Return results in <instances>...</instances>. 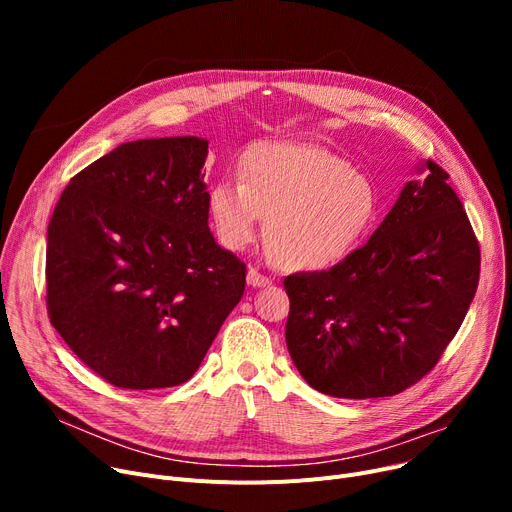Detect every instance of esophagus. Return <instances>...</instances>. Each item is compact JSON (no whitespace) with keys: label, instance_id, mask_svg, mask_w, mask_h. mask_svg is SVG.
I'll return each instance as SVG.
<instances>
[{"label":"esophagus","instance_id":"obj_1","mask_svg":"<svg viewBox=\"0 0 512 512\" xmlns=\"http://www.w3.org/2000/svg\"><path fill=\"white\" fill-rule=\"evenodd\" d=\"M247 282H249L251 286H255V288L272 284V280L267 278V276H263V274L257 270V267H249V272H247Z\"/></svg>","mask_w":512,"mask_h":512}]
</instances>
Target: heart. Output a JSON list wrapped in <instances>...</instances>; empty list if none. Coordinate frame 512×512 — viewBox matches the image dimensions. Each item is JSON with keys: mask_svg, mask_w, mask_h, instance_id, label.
Listing matches in <instances>:
<instances>
[{"mask_svg": "<svg viewBox=\"0 0 512 512\" xmlns=\"http://www.w3.org/2000/svg\"><path fill=\"white\" fill-rule=\"evenodd\" d=\"M209 215L230 251L265 236L292 270H328L344 261L378 218L380 199L367 174L319 147L261 145L242 159L240 178L209 191Z\"/></svg>", "mask_w": 512, "mask_h": 512, "instance_id": "1", "label": "heart"}]
</instances>
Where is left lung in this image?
<instances>
[{"instance_id":"1","label":"left lung","mask_w":512,"mask_h":512,"mask_svg":"<svg viewBox=\"0 0 512 512\" xmlns=\"http://www.w3.org/2000/svg\"><path fill=\"white\" fill-rule=\"evenodd\" d=\"M363 247L284 278L286 346L305 382L336 398L394 396L436 367L479 282V242L427 159Z\"/></svg>"}]
</instances>
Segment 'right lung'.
<instances>
[{
	"label": "right lung",
	"mask_w": 512,
	"mask_h": 512,
	"mask_svg": "<svg viewBox=\"0 0 512 512\" xmlns=\"http://www.w3.org/2000/svg\"><path fill=\"white\" fill-rule=\"evenodd\" d=\"M199 137L116 147L66 186L47 228V313L107 384L193 378L245 292L247 265L209 232Z\"/></svg>",
	"instance_id": "add662e5"
}]
</instances>
